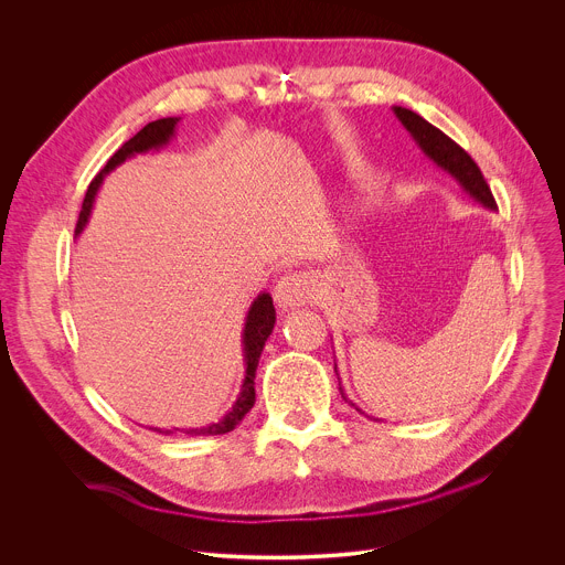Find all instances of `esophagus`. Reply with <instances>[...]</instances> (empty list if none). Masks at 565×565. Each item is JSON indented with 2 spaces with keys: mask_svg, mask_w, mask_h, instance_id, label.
Segmentation results:
<instances>
[{
  "mask_svg": "<svg viewBox=\"0 0 565 565\" xmlns=\"http://www.w3.org/2000/svg\"><path fill=\"white\" fill-rule=\"evenodd\" d=\"M315 299V284L306 275H286L275 288V301L279 308H297Z\"/></svg>",
  "mask_w": 565,
  "mask_h": 565,
  "instance_id": "34e87169",
  "label": "esophagus"
}]
</instances>
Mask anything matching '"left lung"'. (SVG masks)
Returning <instances> with one entry per match:
<instances>
[{"mask_svg": "<svg viewBox=\"0 0 565 565\" xmlns=\"http://www.w3.org/2000/svg\"><path fill=\"white\" fill-rule=\"evenodd\" d=\"M393 114L395 118L402 122V127H405L412 138L416 140V145L423 149V153L434 160V163L447 172L451 179H456V183L476 201L480 203L482 207L488 210H497V201L492 196V190L490 185L486 183V179H482L478 166L471 160V156L460 147L456 145L449 136H445L438 127H434L431 122H427L423 116H418L416 111L412 109H405V107H393ZM340 393L347 402H351L340 384ZM353 405V402H351ZM355 407V405H353ZM358 409V407H355ZM360 412V409H358Z\"/></svg>", "mask_w": 565, "mask_h": 565, "instance_id": "left-lung-1", "label": "left lung"}]
</instances>
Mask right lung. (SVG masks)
<instances>
[{
	"label": "right lung",
	"mask_w": 565,
	"mask_h": 565,
	"mask_svg": "<svg viewBox=\"0 0 565 565\" xmlns=\"http://www.w3.org/2000/svg\"><path fill=\"white\" fill-rule=\"evenodd\" d=\"M181 118H160V120H153L149 125H145L134 138H129L109 160L107 166L98 172V177L92 181L87 194H85V203H83V210H79V218H77V225H75V236L85 230L87 221H89V214H92V207H94V199L98 194V188L103 183V179L114 172L118 166H122L127 158L136 156V153H145V151H151V149H163L166 145H170V140L174 138L177 134V125H179ZM275 306H273V297L268 292H259V297L253 301L248 315H246V324H244V333H241V344H244V362H246V377H244V384H241V391L234 399L232 409L218 420V423H212L207 427H196V429H156L158 434H174V431H183L188 436H221V434H227L232 431L241 420H244V416L255 407V375H257V366H259V358H262V351L266 347V340L270 338L273 329H275Z\"/></svg>",
	"instance_id": "obj_1"
}]
</instances>
